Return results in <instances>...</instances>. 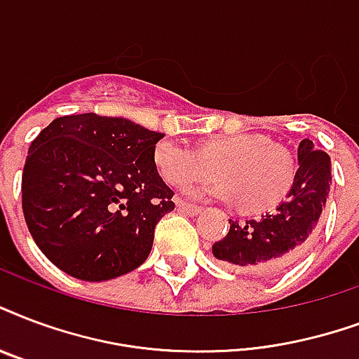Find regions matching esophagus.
Masks as SVG:
<instances>
[{
  "mask_svg": "<svg viewBox=\"0 0 359 359\" xmlns=\"http://www.w3.org/2000/svg\"><path fill=\"white\" fill-rule=\"evenodd\" d=\"M175 203H177L179 210H182V212H188V215H199V212H201V207H199V205L188 203V201H184V199H177Z\"/></svg>",
  "mask_w": 359,
  "mask_h": 359,
  "instance_id": "obj_1",
  "label": "esophagus"
}]
</instances>
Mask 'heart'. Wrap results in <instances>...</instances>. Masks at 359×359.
I'll list each match as a JSON object with an SVG mask.
<instances>
[{
    "mask_svg": "<svg viewBox=\"0 0 359 359\" xmlns=\"http://www.w3.org/2000/svg\"><path fill=\"white\" fill-rule=\"evenodd\" d=\"M158 171L171 186H188L209 179L218 168L222 177L215 184L194 188L198 198H222L241 201L248 210H264L277 205L294 182V161L284 149L262 133H233L205 141L194 150L177 139L156 143Z\"/></svg>",
    "mask_w": 359,
    "mask_h": 359,
    "instance_id": "heart-1",
    "label": "heart"
}]
</instances>
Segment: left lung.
Wrapping results in <instances>:
<instances>
[{"instance_id":"8db88e82","label":"left lung","mask_w":359,"mask_h":359,"mask_svg":"<svg viewBox=\"0 0 359 359\" xmlns=\"http://www.w3.org/2000/svg\"><path fill=\"white\" fill-rule=\"evenodd\" d=\"M297 161L294 186L275 212L245 222L229 220L226 237L212 245V254L228 267L269 275L286 269L311 246L330 191L332 163L311 139L299 143Z\"/></svg>"}]
</instances>
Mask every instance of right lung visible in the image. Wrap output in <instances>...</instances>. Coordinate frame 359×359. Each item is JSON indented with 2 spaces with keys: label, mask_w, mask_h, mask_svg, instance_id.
<instances>
[{
  "label": "right lung",
  "mask_w": 359,
  "mask_h": 359,
  "mask_svg": "<svg viewBox=\"0 0 359 359\" xmlns=\"http://www.w3.org/2000/svg\"><path fill=\"white\" fill-rule=\"evenodd\" d=\"M163 133L95 113L52 120L27 150L22 209L27 229L58 269L101 283L149 258L154 229L175 209L158 173Z\"/></svg>",
  "instance_id": "add662e5"
}]
</instances>
